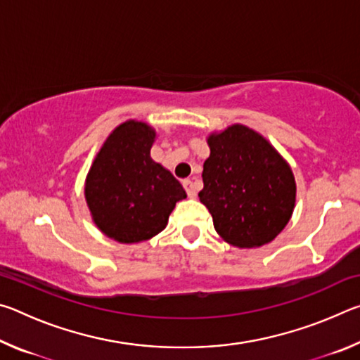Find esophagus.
Returning a JSON list of instances; mask_svg holds the SVG:
<instances>
[{"label":"esophagus","mask_w":360,"mask_h":360,"mask_svg":"<svg viewBox=\"0 0 360 360\" xmlns=\"http://www.w3.org/2000/svg\"><path fill=\"white\" fill-rule=\"evenodd\" d=\"M182 186H184V188H186V192H187V195L191 198H193L195 195H197V191H195V186H193V182L191 181V179H184L182 181Z\"/></svg>","instance_id":"obj_1"}]
</instances>
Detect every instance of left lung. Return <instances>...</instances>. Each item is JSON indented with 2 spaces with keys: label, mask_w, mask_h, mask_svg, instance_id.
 Returning a JSON list of instances; mask_svg holds the SVG:
<instances>
[{
  "label": "left lung",
  "mask_w": 360,
  "mask_h": 360,
  "mask_svg": "<svg viewBox=\"0 0 360 360\" xmlns=\"http://www.w3.org/2000/svg\"><path fill=\"white\" fill-rule=\"evenodd\" d=\"M198 197L224 241L236 248L270 243L288 225L295 206V179L278 150L245 125L208 138Z\"/></svg>",
  "instance_id": "obj_1"
}]
</instances>
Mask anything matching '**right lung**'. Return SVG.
I'll list each match as a JSON object with an SVG mask.
<instances>
[{
	"instance_id": "right-lung-1",
	"label": "right lung",
	"mask_w": 360,
	"mask_h": 360,
	"mask_svg": "<svg viewBox=\"0 0 360 360\" xmlns=\"http://www.w3.org/2000/svg\"><path fill=\"white\" fill-rule=\"evenodd\" d=\"M155 130L127 120L103 144L85 179V200L103 233L139 243L167 227L176 202L187 195L179 181L150 158Z\"/></svg>"
}]
</instances>
